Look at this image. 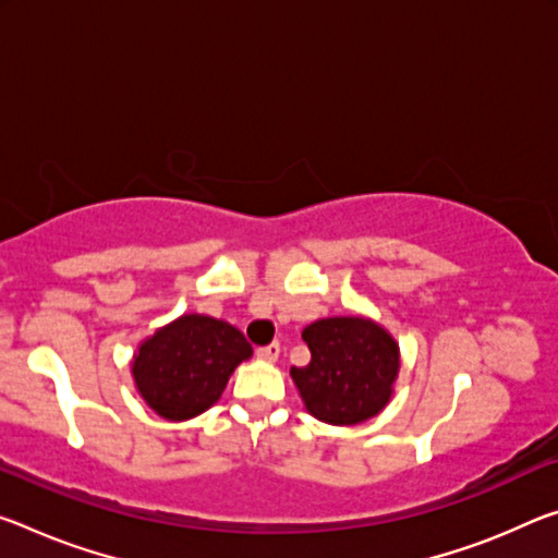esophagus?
Wrapping results in <instances>:
<instances>
[{
  "mask_svg": "<svg viewBox=\"0 0 558 558\" xmlns=\"http://www.w3.org/2000/svg\"><path fill=\"white\" fill-rule=\"evenodd\" d=\"M255 355H258L260 360H268V362H272V360H278V355H280V344H278V342L263 344V348H258V350H255Z\"/></svg>",
  "mask_w": 558,
  "mask_h": 558,
  "instance_id": "esophagus-1",
  "label": "esophagus"
}]
</instances>
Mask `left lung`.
Segmentation results:
<instances>
[{"mask_svg": "<svg viewBox=\"0 0 558 558\" xmlns=\"http://www.w3.org/2000/svg\"><path fill=\"white\" fill-rule=\"evenodd\" d=\"M311 362L293 367L307 412L327 424H360L390 402L400 352L383 327L365 317H327L307 325Z\"/></svg>", "mask_w": 558, "mask_h": 558, "instance_id": "obj_1", "label": "left lung"}]
</instances>
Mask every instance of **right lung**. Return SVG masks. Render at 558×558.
I'll return each mask as SVG.
<instances>
[{
    "mask_svg": "<svg viewBox=\"0 0 558 558\" xmlns=\"http://www.w3.org/2000/svg\"><path fill=\"white\" fill-rule=\"evenodd\" d=\"M253 355L241 330L208 315H183L141 344L134 379L166 420H191L223 395L228 377Z\"/></svg>",
    "mask_w": 558,
    "mask_h": 558,
    "instance_id": "add662e5",
    "label": "right lung"
}]
</instances>
